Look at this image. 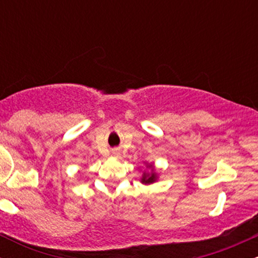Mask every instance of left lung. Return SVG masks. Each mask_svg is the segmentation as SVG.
Returning a JSON list of instances; mask_svg holds the SVG:
<instances>
[{
	"mask_svg": "<svg viewBox=\"0 0 258 258\" xmlns=\"http://www.w3.org/2000/svg\"><path fill=\"white\" fill-rule=\"evenodd\" d=\"M147 167L150 168V172L149 173H143V176H142V183H144V184H150V183H154L156 179H158V174L155 173V171H154V167L153 165H149L147 164Z\"/></svg>",
	"mask_w": 258,
	"mask_h": 258,
	"instance_id": "obj_1",
	"label": "left lung"
}]
</instances>
